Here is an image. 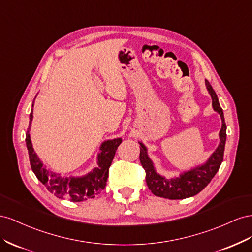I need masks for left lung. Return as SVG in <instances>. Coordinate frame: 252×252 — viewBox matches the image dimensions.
<instances>
[{"mask_svg":"<svg viewBox=\"0 0 252 252\" xmlns=\"http://www.w3.org/2000/svg\"><path fill=\"white\" fill-rule=\"evenodd\" d=\"M206 88L212 98V106L215 112L220 114L221 118V128L220 131V145L214 151L204 164L193 168L190 171L184 172L179 176L174 178H166L159 175L156 172L152 160L148 156L147 148L142 142L140 145V162L142 168L146 171V182L154 195L169 198V199H184L196 195L205 187L211 182V179L219 171L222 158H224V150L226 143V124L221 107L214 90L209 81L206 80Z\"/></svg>","mask_w":252,"mask_h":252,"instance_id":"1","label":"left lung"}]
</instances>
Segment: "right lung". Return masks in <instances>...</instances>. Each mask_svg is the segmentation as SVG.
Returning a JSON list of instances; mask_svg holds the SVG:
<instances>
[{"label":"right lung","instance_id":"obj_1","mask_svg":"<svg viewBox=\"0 0 252 252\" xmlns=\"http://www.w3.org/2000/svg\"><path fill=\"white\" fill-rule=\"evenodd\" d=\"M32 117V110L30 115V126L27 128L25 141L28 155H30L31 167L39 181L55 196L67 198L70 202H83V200L94 198L98 195L105 188L107 177H109V169L122 139L115 138L102 142V145L100 146L101 152L97 156L98 167L93 169L90 173L81 177H62L60 174H56L47 170L34 152L30 135Z\"/></svg>","mask_w":252,"mask_h":252}]
</instances>
